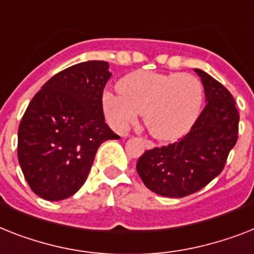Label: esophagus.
Instances as JSON below:
<instances>
[{
	"label": "esophagus",
	"mask_w": 254,
	"mask_h": 254,
	"mask_svg": "<svg viewBox=\"0 0 254 254\" xmlns=\"http://www.w3.org/2000/svg\"><path fill=\"white\" fill-rule=\"evenodd\" d=\"M145 146L147 148H152V147H154V143H152V142H150V141H145Z\"/></svg>",
	"instance_id": "esophagus-1"
}]
</instances>
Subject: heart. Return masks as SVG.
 Wrapping results in <instances>:
<instances>
[{"label":"heart","instance_id":"obj_1","mask_svg":"<svg viewBox=\"0 0 254 254\" xmlns=\"http://www.w3.org/2000/svg\"><path fill=\"white\" fill-rule=\"evenodd\" d=\"M119 92L103 95V108L111 125L123 130L143 113L152 137L174 141L190 130L202 103L203 86L187 73H155L138 70L119 82Z\"/></svg>","mask_w":254,"mask_h":254}]
</instances>
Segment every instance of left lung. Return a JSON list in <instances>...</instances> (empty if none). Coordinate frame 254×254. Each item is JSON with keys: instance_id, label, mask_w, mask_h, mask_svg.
Masks as SVG:
<instances>
[{"instance_id": "1", "label": "left lung", "mask_w": 254, "mask_h": 254, "mask_svg": "<svg viewBox=\"0 0 254 254\" xmlns=\"http://www.w3.org/2000/svg\"><path fill=\"white\" fill-rule=\"evenodd\" d=\"M205 90L206 106L179 142L147 150L137 162L143 184L163 197L181 198L199 190L223 171L238 141L239 112L223 84L194 69Z\"/></svg>"}]
</instances>
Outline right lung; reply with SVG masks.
Instances as JSON below:
<instances>
[{
	"label": "right lung",
	"instance_id": "obj_1",
	"mask_svg": "<svg viewBox=\"0 0 254 254\" xmlns=\"http://www.w3.org/2000/svg\"><path fill=\"white\" fill-rule=\"evenodd\" d=\"M106 61H86L53 75L27 107L18 130V160L30 188L47 201L75 194L99 146L119 139L104 120Z\"/></svg>",
	"mask_w": 254,
	"mask_h": 254
}]
</instances>
